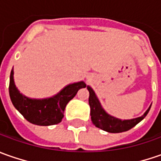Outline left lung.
<instances>
[{
    "instance_id": "left-lung-1",
    "label": "left lung",
    "mask_w": 161,
    "mask_h": 161,
    "mask_svg": "<svg viewBox=\"0 0 161 161\" xmlns=\"http://www.w3.org/2000/svg\"><path fill=\"white\" fill-rule=\"evenodd\" d=\"M87 89L89 91V105L91 108V119L93 125L96 127L101 128L103 130L108 132V133H121L128 131L133 128L139 122H141L142 119L146 117L149 112L151 106L145 111V113L142 116L133 119H117L115 117L110 116L108 114L102 107L101 103L98 100L97 96L94 91L89 86H87Z\"/></svg>"
}]
</instances>
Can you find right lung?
Listing matches in <instances>:
<instances>
[{"label":"right lung","mask_w":161,"mask_h":161,"mask_svg":"<svg viewBox=\"0 0 161 161\" xmlns=\"http://www.w3.org/2000/svg\"><path fill=\"white\" fill-rule=\"evenodd\" d=\"M81 81L64 87L56 95L46 99H31L20 93L15 86L13 69L9 77V97L12 104L28 122L37 125H52L61 122L68 103L75 97L77 91L85 88Z\"/></svg>","instance_id":"1"}]
</instances>
